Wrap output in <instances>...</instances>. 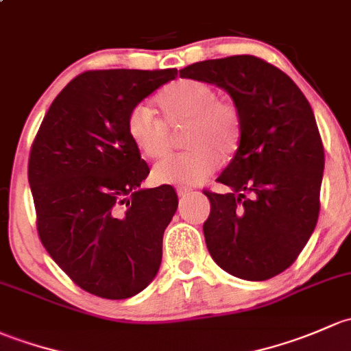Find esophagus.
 Listing matches in <instances>:
<instances>
[{
	"instance_id": "34e87169",
	"label": "esophagus",
	"mask_w": 351,
	"mask_h": 351,
	"mask_svg": "<svg viewBox=\"0 0 351 351\" xmlns=\"http://www.w3.org/2000/svg\"><path fill=\"white\" fill-rule=\"evenodd\" d=\"M191 193H193V191H191L189 187H177V194H179V196H187V194Z\"/></svg>"
}]
</instances>
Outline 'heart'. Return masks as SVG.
I'll return each instance as SVG.
<instances>
[{
    "instance_id": "1",
    "label": "heart",
    "mask_w": 351,
    "mask_h": 351,
    "mask_svg": "<svg viewBox=\"0 0 351 351\" xmlns=\"http://www.w3.org/2000/svg\"><path fill=\"white\" fill-rule=\"evenodd\" d=\"M160 120L145 106L133 108L126 120V133L135 149L150 158L165 157L171 150L167 128L186 125L184 154L167 157L154 167V179L160 184L196 186L218 169L219 157L228 158L240 145L241 114L234 103L218 99L208 82L180 79L157 97Z\"/></svg>"
}]
</instances>
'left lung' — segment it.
<instances>
[{
  "instance_id": "8db88e82",
  "label": "left lung",
  "mask_w": 351,
  "mask_h": 351,
  "mask_svg": "<svg viewBox=\"0 0 351 351\" xmlns=\"http://www.w3.org/2000/svg\"><path fill=\"white\" fill-rule=\"evenodd\" d=\"M180 77L225 89L241 114V138L202 225L223 270L267 280L295 262L319 216L324 149L311 104L285 72L255 56L196 62Z\"/></svg>"
}]
</instances>
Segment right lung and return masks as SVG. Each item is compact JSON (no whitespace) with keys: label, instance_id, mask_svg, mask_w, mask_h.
<instances>
[{"label":"right lung","instance_id":"right-lung-1","mask_svg":"<svg viewBox=\"0 0 351 351\" xmlns=\"http://www.w3.org/2000/svg\"><path fill=\"white\" fill-rule=\"evenodd\" d=\"M176 75V69L82 72L53 99L34 140L28 182L38 237L89 294L128 299L158 272L177 194L167 184L140 187L150 169L126 120Z\"/></svg>","mask_w":351,"mask_h":351}]
</instances>
